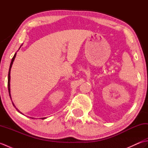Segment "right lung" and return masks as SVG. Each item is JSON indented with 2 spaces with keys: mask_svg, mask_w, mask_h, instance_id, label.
Segmentation results:
<instances>
[{
  "mask_svg": "<svg viewBox=\"0 0 148 148\" xmlns=\"http://www.w3.org/2000/svg\"><path fill=\"white\" fill-rule=\"evenodd\" d=\"M16 53H15L14 56H13V57H12V60H11V64H10V67H9V73H8V91H9V96H10V98H11V94H10V72H11V67H12V64H13V62H14V58H15V57H16ZM12 104H13V103H12ZM13 106H14V104H13ZM16 110H17V111H18V112H20V111H18V109L17 108H16ZM20 112L21 113V112ZM42 118V119H45V118Z\"/></svg>",
  "mask_w": 148,
  "mask_h": 148,
  "instance_id": "right-lung-1",
  "label": "right lung"
}]
</instances>
